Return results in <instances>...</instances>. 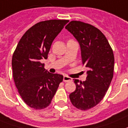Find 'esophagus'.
I'll return each instance as SVG.
<instances>
[{
  "label": "esophagus",
  "instance_id": "esophagus-1",
  "mask_svg": "<svg viewBox=\"0 0 128 128\" xmlns=\"http://www.w3.org/2000/svg\"><path fill=\"white\" fill-rule=\"evenodd\" d=\"M72 80V78H70L69 76H63V81L64 82H70Z\"/></svg>",
  "mask_w": 128,
  "mask_h": 128
}]
</instances>
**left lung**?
I'll return each instance as SVG.
<instances>
[{
	"label": "left lung",
	"instance_id": "obj_1",
	"mask_svg": "<svg viewBox=\"0 0 128 128\" xmlns=\"http://www.w3.org/2000/svg\"><path fill=\"white\" fill-rule=\"evenodd\" d=\"M65 28L80 44L82 64L88 74L84 82L74 79L76 90L69 98L75 107L86 110L100 103L108 89L113 77V52L105 36L90 24L72 21Z\"/></svg>",
	"mask_w": 128,
	"mask_h": 128
}]
</instances>
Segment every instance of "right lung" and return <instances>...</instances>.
<instances>
[{"mask_svg":"<svg viewBox=\"0 0 128 128\" xmlns=\"http://www.w3.org/2000/svg\"><path fill=\"white\" fill-rule=\"evenodd\" d=\"M68 20L39 22L25 32L14 52L12 65L15 84L26 104L43 109L51 103L63 76L50 73L41 60L48 58L53 41Z\"/></svg>","mask_w":128,"mask_h":128,"instance_id":"right-lung-1","label":"right lung"}]
</instances>
